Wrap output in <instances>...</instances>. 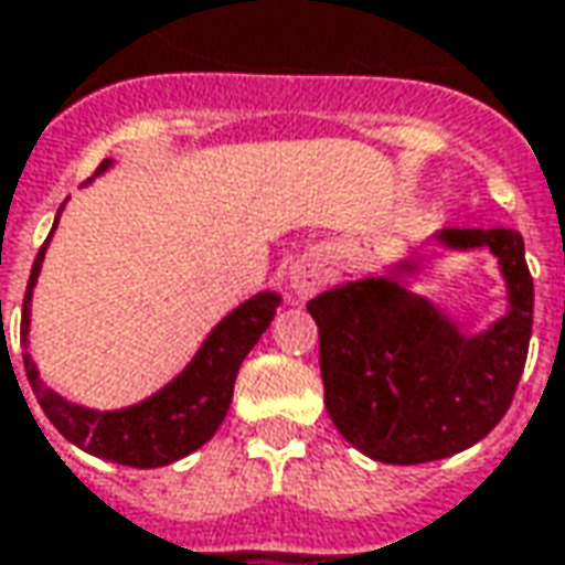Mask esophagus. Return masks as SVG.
Masks as SVG:
<instances>
[{
  "label": "esophagus",
  "instance_id": "obj_1",
  "mask_svg": "<svg viewBox=\"0 0 565 565\" xmlns=\"http://www.w3.org/2000/svg\"><path fill=\"white\" fill-rule=\"evenodd\" d=\"M324 281H328V268L321 266L318 259H302V263L290 268V290L299 299L315 297L324 287Z\"/></svg>",
  "mask_w": 565,
  "mask_h": 565
}]
</instances>
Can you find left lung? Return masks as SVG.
<instances>
[{
	"instance_id": "8db88e82",
	"label": "left lung",
	"mask_w": 565,
	"mask_h": 565,
	"mask_svg": "<svg viewBox=\"0 0 565 565\" xmlns=\"http://www.w3.org/2000/svg\"><path fill=\"white\" fill-rule=\"evenodd\" d=\"M439 241L489 247L501 259L510 312L479 337L460 333L395 278L340 284L306 306L333 427L383 463H427L476 445L508 414L523 377L535 284L520 232L445 228Z\"/></svg>"
}]
</instances>
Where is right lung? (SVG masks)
<instances>
[{"label":"right lung","instance_id":"1","mask_svg":"<svg viewBox=\"0 0 565 565\" xmlns=\"http://www.w3.org/2000/svg\"><path fill=\"white\" fill-rule=\"evenodd\" d=\"M110 160H105L98 172H105ZM57 225V218H55ZM52 237V234H49ZM49 244V241H45ZM45 244L33 259V271L26 281L24 315H21V343H26L30 328V294L42 268ZM278 294H256L244 306H237L232 315H225L216 324V331L206 337L194 362L188 364L170 386H163L151 398L138 402L122 412H92L79 408L67 398L42 386L36 364L24 352V371L36 402L45 417L67 443L79 445L95 458L126 463V467H167L172 460L185 458L194 448H201L206 439H213L218 424L225 420V412L232 405L234 377L237 367L247 359V352L256 347V340L266 333L271 318L278 312Z\"/></svg>","mask_w":565,"mask_h":565}]
</instances>
